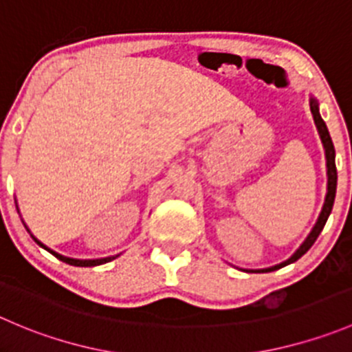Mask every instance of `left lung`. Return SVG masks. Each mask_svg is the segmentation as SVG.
<instances>
[{"mask_svg":"<svg viewBox=\"0 0 352 352\" xmlns=\"http://www.w3.org/2000/svg\"><path fill=\"white\" fill-rule=\"evenodd\" d=\"M309 107H311L313 118H315L316 129H318V134H320V138H322L323 148H325V155H327V175H329V187H327L325 204H323V210H322V213H320L318 221H316V225H315V227H313L311 234L308 235V239H306V241L302 242L301 248H299L298 251H296L294 254H292L291 258L287 259V261L280 263V265H275V267H272V268H265V270H248V272H274V270H278V268L285 267V265H291V263L298 261V259L301 258V256L305 254V252L308 251V249L311 248L313 244H315V241H316V239H318L320 232L323 230V227H325L327 220H329L330 211H332V208H333V199H336V190H337L336 149H333V142H332V139H330L329 129H327V125H325V122H323V118L320 117L318 103H316L315 100H311Z\"/></svg>","mask_w":352,"mask_h":352,"instance_id":"obj_1","label":"left lung"}]
</instances>
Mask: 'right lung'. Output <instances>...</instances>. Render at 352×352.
Listing matches in <instances>:
<instances>
[{"mask_svg":"<svg viewBox=\"0 0 352 352\" xmlns=\"http://www.w3.org/2000/svg\"><path fill=\"white\" fill-rule=\"evenodd\" d=\"M34 241H36L39 245H43V248L46 249V251H50L53 256H56V258L60 259V261L68 263V265H74V267H96V265H103V263L111 261V259L115 258V256H111V258H101V259H74V258H67V256H61V254H58V252H54V251H51V249H47L46 245L41 244V242L37 241L36 237H34Z\"/></svg>","mask_w":352,"mask_h":352,"instance_id":"add662e5","label":"right lung"}]
</instances>
